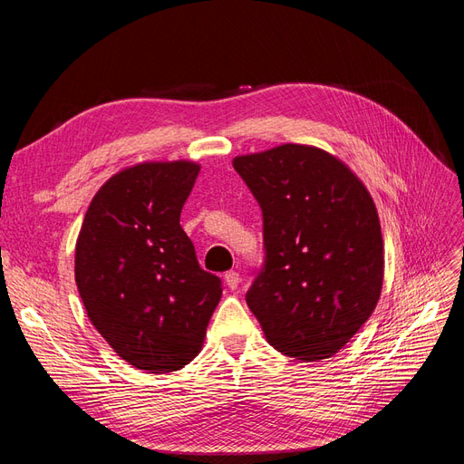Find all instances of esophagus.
Returning a JSON list of instances; mask_svg holds the SVG:
<instances>
[{
    "instance_id": "34e87169",
    "label": "esophagus",
    "mask_w": 464,
    "mask_h": 464,
    "mask_svg": "<svg viewBox=\"0 0 464 464\" xmlns=\"http://www.w3.org/2000/svg\"><path fill=\"white\" fill-rule=\"evenodd\" d=\"M224 280H227V286L230 288V290H236L237 288V285H240V273H236V271H228L227 275H224Z\"/></svg>"
}]
</instances>
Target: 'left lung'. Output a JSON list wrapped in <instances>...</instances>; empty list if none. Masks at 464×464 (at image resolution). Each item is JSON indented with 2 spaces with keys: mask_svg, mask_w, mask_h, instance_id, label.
Masks as SVG:
<instances>
[{
  "mask_svg": "<svg viewBox=\"0 0 464 464\" xmlns=\"http://www.w3.org/2000/svg\"><path fill=\"white\" fill-rule=\"evenodd\" d=\"M263 213L265 261L246 302L278 353L317 362L353 339L383 285L372 195L333 154L280 145L234 159Z\"/></svg>",
  "mask_w": 464,
  "mask_h": 464,
  "instance_id": "1",
  "label": "left lung"
}]
</instances>
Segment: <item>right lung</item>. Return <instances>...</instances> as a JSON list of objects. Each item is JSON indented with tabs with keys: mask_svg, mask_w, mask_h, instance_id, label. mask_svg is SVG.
Masks as SVG:
<instances>
[{
	"mask_svg": "<svg viewBox=\"0 0 464 464\" xmlns=\"http://www.w3.org/2000/svg\"><path fill=\"white\" fill-rule=\"evenodd\" d=\"M199 164L143 162L98 189L75 247V283L96 331L139 370L184 368L222 296L179 227Z\"/></svg>",
	"mask_w": 464,
	"mask_h": 464,
	"instance_id": "obj_1",
	"label": "right lung"
}]
</instances>
